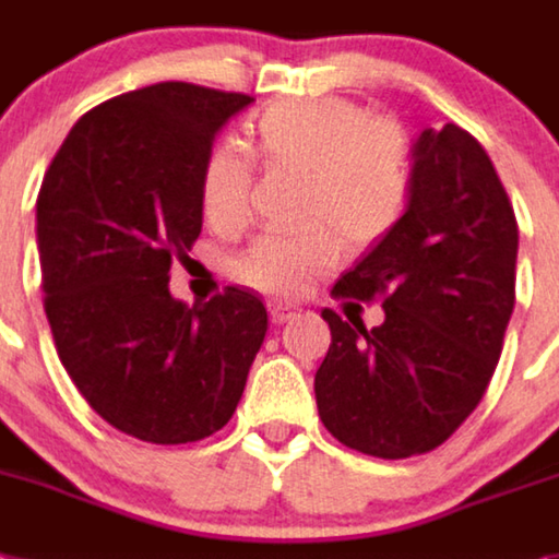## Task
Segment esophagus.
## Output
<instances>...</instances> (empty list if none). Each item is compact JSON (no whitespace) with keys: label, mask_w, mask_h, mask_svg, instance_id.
Segmentation results:
<instances>
[{"label":"esophagus","mask_w":559,"mask_h":559,"mask_svg":"<svg viewBox=\"0 0 559 559\" xmlns=\"http://www.w3.org/2000/svg\"><path fill=\"white\" fill-rule=\"evenodd\" d=\"M270 318H273V323H286L289 318H295V307L281 304V300H273V304H270Z\"/></svg>","instance_id":"1"}]
</instances>
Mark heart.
<instances>
[{"mask_svg": "<svg viewBox=\"0 0 559 559\" xmlns=\"http://www.w3.org/2000/svg\"><path fill=\"white\" fill-rule=\"evenodd\" d=\"M252 143L266 165L307 174L298 233H266L236 261L250 284L281 295L304 293L337 264L340 235L352 250L380 245L402 222L414 188L411 143L391 120H373L346 98L275 104L252 123ZM252 168L230 145H219L202 168V213L230 230L250 211Z\"/></svg>", "mask_w": 559, "mask_h": 559, "instance_id": "heart-1", "label": "heart"}]
</instances>
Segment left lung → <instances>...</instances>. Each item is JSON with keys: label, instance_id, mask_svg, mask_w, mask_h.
Returning a JSON list of instances; mask_svg holds the SVG:
<instances>
[{"label": "left lung", "instance_id": "obj_1", "mask_svg": "<svg viewBox=\"0 0 559 559\" xmlns=\"http://www.w3.org/2000/svg\"><path fill=\"white\" fill-rule=\"evenodd\" d=\"M414 188L400 225L334 295L382 300L385 320L323 309L332 329L314 373L318 414L346 448L407 459L439 448L475 411L514 309L518 222L492 159L448 123L414 140Z\"/></svg>", "mask_w": 559, "mask_h": 559}]
</instances>
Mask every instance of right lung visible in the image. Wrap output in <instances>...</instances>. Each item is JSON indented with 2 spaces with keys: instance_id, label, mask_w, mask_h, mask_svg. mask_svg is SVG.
Returning a JSON list of instances; mask_svg holds the SVG:
<instances>
[{
  "instance_id": "add662e5",
  "label": "right lung",
  "mask_w": 559,
  "mask_h": 559,
  "mask_svg": "<svg viewBox=\"0 0 559 559\" xmlns=\"http://www.w3.org/2000/svg\"><path fill=\"white\" fill-rule=\"evenodd\" d=\"M241 92L165 81L86 111L45 174L36 245L58 357L100 419L152 444L230 421L266 334L259 295L168 289L202 233V168Z\"/></svg>"
}]
</instances>
